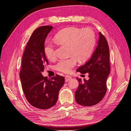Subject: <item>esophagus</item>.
I'll list each match as a JSON object with an SVG mask.
<instances>
[{
	"mask_svg": "<svg viewBox=\"0 0 131 131\" xmlns=\"http://www.w3.org/2000/svg\"><path fill=\"white\" fill-rule=\"evenodd\" d=\"M72 79V78L70 76H69V75H66V77H65V81L66 82L70 80H71Z\"/></svg>",
	"mask_w": 131,
	"mask_h": 131,
	"instance_id": "1",
	"label": "esophagus"
}]
</instances>
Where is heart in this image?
Wrapping results in <instances>:
<instances>
[{
  "label": "heart",
  "instance_id": "heart-1",
  "mask_svg": "<svg viewBox=\"0 0 131 131\" xmlns=\"http://www.w3.org/2000/svg\"><path fill=\"white\" fill-rule=\"evenodd\" d=\"M54 40L61 45H69V58L61 59L56 64L57 70L63 73H69L77 65L78 59L83 61L92 54L96 45V36L94 31L89 28L82 29L68 27L62 29L55 34ZM46 57L52 60L56 57V49L53 43L46 41L43 47Z\"/></svg>",
  "mask_w": 131,
  "mask_h": 131
}]
</instances>
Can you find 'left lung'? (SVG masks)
Returning a JSON list of instances; mask_svg holds the SVG:
<instances>
[{
	"label": "left lung",
	"instance_id": "obj_1",
	"mask_svg": "<svg viewBox=\"0 0 131 131\" xmlns=\"http://www.w3.org/2000/svg\"><path fill=\"white\" fill-rule=\"evenodd\" d=\"M98 45L90 60L77 69V72L89 74V79L84 81L77 78L78 88L75 98L78 104L92 106L101 102L106 92V81L110 72L109 49L105 38L99 33Z\"/></svg>",
	"mask_w": 131,
	"mask_h": 131
}]
</instances>
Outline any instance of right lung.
<instances>
[{"label": "right lung", "mask_w": 131, "mask_h": 131, "mask_svg": "<svg viewBox=\"0 0 131 131\" xmlns=\"http://www.w3.org/2000/svg\"><path fill=\"white\" fill-rule=\"evenodd\" d=\"M53 27L38 28L31 34L23 54L19 72L22 88L27 100L35 108L47 109L57 103L59 91L64 84L63 77L48 79L41 73L49 64L43 51L45 39Z\"/></svg>", "instance_id": "1"}]
</instances>
